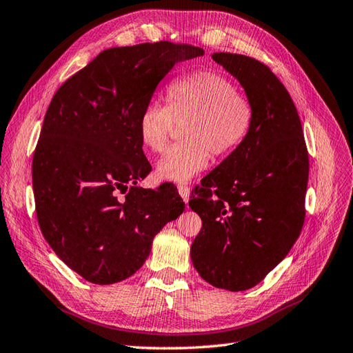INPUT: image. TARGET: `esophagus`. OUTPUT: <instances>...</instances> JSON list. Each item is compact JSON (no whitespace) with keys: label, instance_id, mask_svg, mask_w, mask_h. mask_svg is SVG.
Segmentation results:
<instances>
[{"label":"esophagus","instance_id":"esophagus-1","mask_svg":"<svg viewBox=\"0 0 353 353\" xmlns=\"http://www.w3.org/2000/svg\"><path fill=\"white\" fill-rule=\"evenodd\" d=\"M178 193L179 196L183 197V201L187 203L188 202V197H190V187L188 185H178Z\"/></svg>","mask_w":353,"mask_h":353}]
</instances>
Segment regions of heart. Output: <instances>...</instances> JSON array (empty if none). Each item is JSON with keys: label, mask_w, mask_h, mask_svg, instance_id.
Returning <instances> with one entry per match:
<instances>
[{"label": "heart", "mask_w": 353, "mask_h": 353, "mask_svg": "<svg viewBox=\"0 0 353 353\" xmlns=\"http://www.w3.org/2000/svg\"><path fill=\"white\" fill-rule=\"evenodd\" d=\"M254 118L252 100L238 92L228 77L196 72L168 88V106L150 101L137 123L142 145L152 152L166 148L170 134L183 125L179 142L156 166L161 181L187 183L208 168L211 156H228L250 133Z\"/></svg>", "instance_id": "b5f03b06"}]
</instances>
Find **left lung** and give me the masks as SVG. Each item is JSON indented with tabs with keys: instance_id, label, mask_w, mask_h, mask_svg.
<instances>
[{
	"instance_id": "left-lung-1",
	"label": "left lung",
	"mask_w": 353,
	"mask_h": 353,
	"mask_svg": "<svg viewBox=\"0 0 353 353\" xmlns=\"http://www.w3.org/2000/svg\"><path fill=\"white\" fill-rule=\"evenodd\" d=\"M212 59L241 83L254 118L245 141L188 202L202 219L190 254L205 281L239 292L262 281L301 234L308 152L294 101L270 67L229 52Z\"/></svg>"
}]
</instances>
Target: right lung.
I'll list each match as a JSON object with an SVG mask.
<instances>
[{"label": "right lung", "mask_w": 353, "mask_h": 353, "mask_svg": "<svg viewBox=\"0 0 353 353\" xmlns=\"http://www.w3.org/2000/svg\"><path fill=\"white\" fill-rule=\"evenodd\" d=\"M202 55L172 41L110 48L50 101L32 159L39 226L59 259L94 285L133 276L154 236L185 208L172 187L136 185L151 172L137 123L174 65Z\"/></svg>", "instance_id": "right-lung-1"}]
</instances>
